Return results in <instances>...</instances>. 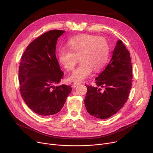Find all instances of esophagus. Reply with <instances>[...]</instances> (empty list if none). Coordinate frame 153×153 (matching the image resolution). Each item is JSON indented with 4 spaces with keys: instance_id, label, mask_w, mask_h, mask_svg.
Here are the masks:
<instances>
[{
    "instance_id": "34e87169",
    "label": "esophagus",
    "mask_w": 153,
    "mask_h": 153,
    "mask_svg": "<svg viewBox=\"0 0 153 153\" xmlns=\"http://www.w3.org/2000/svg\"><path fill=\"white\" fill-rule=\"evenodd\" d=\"M79 85V83H74L73 84V88H76V87L77 86V85Z\"/></svg>"
}]
</instances>
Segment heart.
<instances>
[{
  "label": "heart",
  "instance_id": "heart-1",
  "mask_svg": "<svg viewBox=\"0 0 153 153\" xmlns=\"http://www.w3.org/2000/svg\"><path fill=\"white\" fill-rule=\"evenodd\" d=\"M68 50L59 51V59L63 68L72 71L79 58L80 63L69 77L76 82L89 77L93 72L102 70L107 63L110 48L106 40L92 34H83L71 38L67 43Z\"/></svg>",
  "mask_w": 153,
  "mask_h": 153
}]
</instances>
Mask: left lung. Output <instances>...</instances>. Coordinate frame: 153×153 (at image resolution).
<instances>
[{
	"mask_svg": "<svg viewBox=\"0 0 153 153\" xmlns=\"http://www.w3.org/2000/svg\"><path fill=\"white\" fill-rule=\"evenodd\" d=\"M132 64L129 53L119 40L111 60L95 79L97 86L86 85V109L90 115L105 119L115 114L126 102L133 82ZM102 87L104 88L102 91Z\"/></svg>",
	"mask_w": 153,
	"mask_h": 153,
	"instance_id": "1",
	"label": "left lung"
}]
</instances>
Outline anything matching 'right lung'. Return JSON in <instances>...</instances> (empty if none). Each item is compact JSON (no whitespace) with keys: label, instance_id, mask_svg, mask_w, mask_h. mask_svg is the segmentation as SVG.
Returning <instances> with one entry per match:
<instances>
[{"label":"right lung","instance_id":"obj_1","mask_svg":"<svg viewBox=\"0 0 153 153\" xmlns=\"http://www.w3.org/2000/svg\"><path fill=\"white\" fill-rule=\"evenodd\" d=\"M65 32L53 30L28 45L19 68L20 93L27 106L40 116L59 113L72 90L71 86L54 85L64 73L56 56L57 39Z\"/></svg>","mask_w":153,"mask_h":153}]
</instances>
